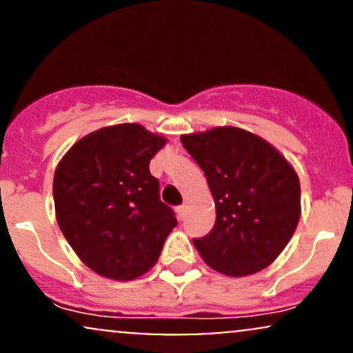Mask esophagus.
I'll return each instance as SVG.
<instances>
[{
  "label": "esophagus",
  "mask_w": 353,
  "mask_h": 353,
  "mask_svg": "<svg viewBox=\"0 0 353 353\" xmlns=\"http://www.w3.org/2000/svg\"><path fill=\"white\" fill-rule=\"evenodd\" d=\"M176 212H177V217L184 219L185 217V212H188V208H185V205H179V208L176 209Z\"/></svg>",
  "instance_id": "1"
}]
</instances>
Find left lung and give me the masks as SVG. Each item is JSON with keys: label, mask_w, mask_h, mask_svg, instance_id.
Here are the masks:
<instances>
[{"label": "left lung", "mask_w": 353, "mask_h": 353, "mask_svg": "<svg viewBox=\"0 0 353 353\" xmlns=\"http://www.w3.org/2000/svg\"><path fill=\"white\" fill-rule=\"evenodd\" d=\"M181 143L208 177L216 224L194 239L210 269L245 277L270 265L301 219V182L272 144L232 125L182 134Z\"/></svg>", "instance_id": "8db88e82"}]
</instances>
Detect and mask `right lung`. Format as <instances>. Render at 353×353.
Instances as JSON below:
<instances>
[{
	"instance_id": "right-lung-1",
	"label": "right lung",
	"mask_w": 353,
	"mask_h": 353,
	"mask_svg": "<svg viewBox=\"0 0 353 353\" xmlns=\"http://www.w3.org/2000/svg\"><path fill=\"white\" fill-rule=\"evenodd\" d=\"M165 137L125 123L81 137L54 171L56 221L89 269L114 281H132L159 259L177 225L159 199L149 172Z\"/></svg>"
}]
</instances>
